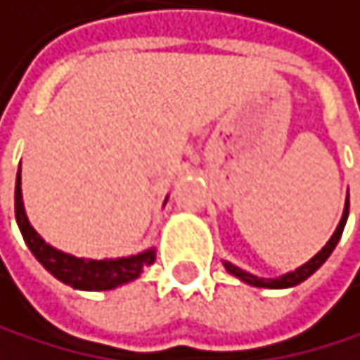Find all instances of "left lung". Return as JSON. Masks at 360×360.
<instances>
[{
  "label": "left lung",
  "instance_id": "left-lung-1",
  "mask_svg": "<svg viewBox=\"0 0 360 360\" xmlns=\"http://www.w3.org/2000/svg\"><path fill=\"white\" fill-rule=\"evenodd\" d=\"M347 215H349V193L345 198V207H343V215H341V222L337 226V231L332 233V238L326 242V246L316 252L314 257H310L306 264H301L299 268H295V271H288V273H283L279 277H257V275H252L248 271H242L240 266H235L231 262H222L226 271L233 275V277H238L240 281L248 283V285H255V288H292V285H299L301 281H306L310 275H314L319 268L326 264V259L332 255V250L337 248L339 240H341V235H343V229H345V222H347Z\"/></svg>",
  "mask_w": 360,
  "mask_h": 360
}]
</instances>
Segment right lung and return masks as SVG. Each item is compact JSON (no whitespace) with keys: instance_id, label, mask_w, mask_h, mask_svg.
I'll list each match as a JSON object with an SVG mask.
<instances>
[{"instance_id":"right-lung-1","label":"right lung","mask_w":360,"mask_h":360,"mask_svg":"<svg viewBox=\"0 0 360 360\" xmlns=\"http://www.w3.org/2000/svg\"><path fill=\"white\" fill-rule=\"evenodd\" d=\"M169 198H165L167 204ZM15 217L17 226L26 240L32 255L39 264L46 268L50 275H54L65 285H72L77 290H114L118 285H125L138 279L145 268L156 262V248L149 246L136 255L127 257H105V259H85L70 255L59 248L48 244L41 235L34 231L23 207V193H21V165L17 169V182H15Z\"/></svg>"}]
</instances>
